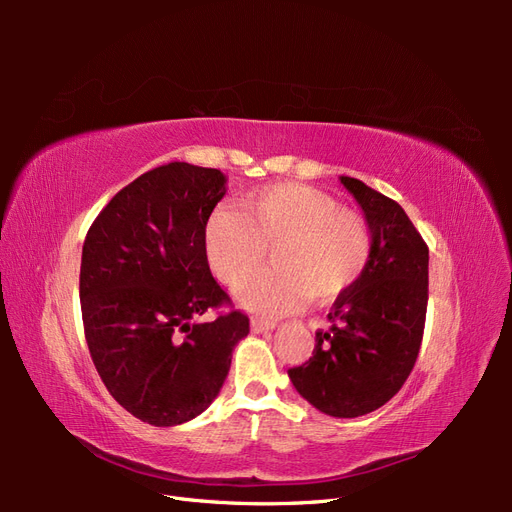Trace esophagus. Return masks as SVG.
Masks as SVG:
<instances>
[{"label": "esophagus", "instance_id": "esophagus-1", "mask_svg": "<svg viewBox=\"0 0 512 512\" xmlns=\"http://www.w3.org/2000/svg\"><path fill=\"white\" fill-rule=\"evenodd\" d=\"M275 327H277V324L271 322V320L252 318V331H254V333H269V331H273Z\"/></svg>", "mask_w": 512, "mask_h": 512}]
</instances>
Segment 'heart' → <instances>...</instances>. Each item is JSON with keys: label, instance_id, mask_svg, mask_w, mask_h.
<instances>
[{"label": "heart", "instance_id": "b5f03b06", "mask_svg": "<svg viewBox=\"0 0 512 512\" xmlns=\"http://www.w3.org/2000/svg\"><path fill=\"white\" fill-rule=\"evenodd\" d=\"M205 256L213 275L237 286L270 250L273 270L237 288L254 314L277 318L309 299L329 303L361 280L374 252L361 213L305 183H273L247 194L239 211L218 207L205 224Z\"/></svg>", "mask_w": 512, "mask_h": 512}]
</instances>
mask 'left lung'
<instances>
[{
  "instance_id": "1",
  "label": "left lung",
  "mask_w": 512,
  "mask_h": 512,
  "mask_svg": "<svg viewBox=\"0 0 512 512\" xmlns=\"http://www.w3.org/2000/svg\"><path fill=\"white\" fill-rule=\"evenodd\" d=\"M363 209L374 252L361 280L339 297L331 329L316 333L309 361L288 369L316 410L354 418L389 401L416 363L425 329L429 250L395 200L359 179L339 177Z\"/></svg>"
}]
</instances>
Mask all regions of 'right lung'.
Here are the masks:
<instances>
[{
  "instance_id": "right-lung-1",
  "label": "right lung",
  "mask_w": 512,
  "mask_h": 512,
  "mask_svg": "<svg viewBox=\"0 0 512 512\" xmlns=\"http://www.w3.org/2000/svg\"><path fill=\"white\" fill-rule=\"evenodd\" d=\"M226 194L218 168L170 162L117 192L91 224L81 260V312L91 359L119 406L173 427L205 412L250 333L205 256V224Z\"/></svg>"
}]
</instances>
